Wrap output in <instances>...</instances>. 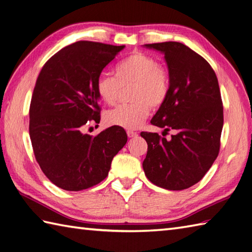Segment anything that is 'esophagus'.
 I'll use <instances>...</instances> for the list:
<instances>
[{
    "instance_id": "1",
    "label": "esophagus",
    "mask_w": 252,
    "mask_h": 252,
    "mask_svg": "<svg viewBox=\"0 0 252 252\" xmlns=\"http://www.w3.org/2000/svg\"><path fill=\"white\" fill-rule=\"evenodd\" d=\"M126 134H127V136H129V137H136L137 136V133L134 132V131H132V130H127L126 131Z\"/></svg>"
}]
</instances>
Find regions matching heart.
I'll return each instance as SVG.
<instances>
[{"label":"heart","mask_w":252,"mask_h":252,"mask_svg":"<svg viewBox=\"0 0 252 252\" xmlns=\"http://www.w3.org/2000/svg\"><path fill=\"white\" fill-rule=\"evenodd\" d=\"M170 72L156 58L143 52H134L115 67V77L100 74L96 93L107 105L120 100L122 89H129L131 103L106 112L107 125L125 129H137L153 109H159L170 94Z\"/></svg>","instance_id":"1"}]
</instances>
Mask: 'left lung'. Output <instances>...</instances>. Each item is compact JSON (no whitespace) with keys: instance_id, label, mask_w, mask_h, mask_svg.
Returning a JSON list of instances; mask_svg holds the SVG:
<instances>
[{"instance_id":"8db88e82","label":"left lung","mask_w":252,"mask_h":252,"mask_svg":"<svg viewBox=\"0 0 252 252\" xmlns=\"http://www.w3.org/2000/svg\"><path fill=\"white\" fill-rule=\"evenodd\" d=\"M146 46L163 53L171 81L169 97L151 123L175 134L167 140L141 133L148 145L143 169L155 185L186 189L205 176L220 152L223 103L218 78L205 58L180 42Z\"/></svg>"}]
</instances>
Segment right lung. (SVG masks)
<instances>
[{
  "instance_id": "right-lung-1",
  "label": "right lung",
  "mask_w": 252,
  "mask_h": 252,
  "mask_svg": "<svg viewBox=\"0 0 252 252\" xmlns=\"http://www.w3.org/2000/svg\"><path fill=\"white\" fill-rule=\"evenodd\" d=\"M125 45L78 41L53 55L37 76L29 109V134L36 162L53 184L87 189L106 179L126 145L121 126L85 134L100 121L96 81Z\"/></svg>"
}]
</instances>
